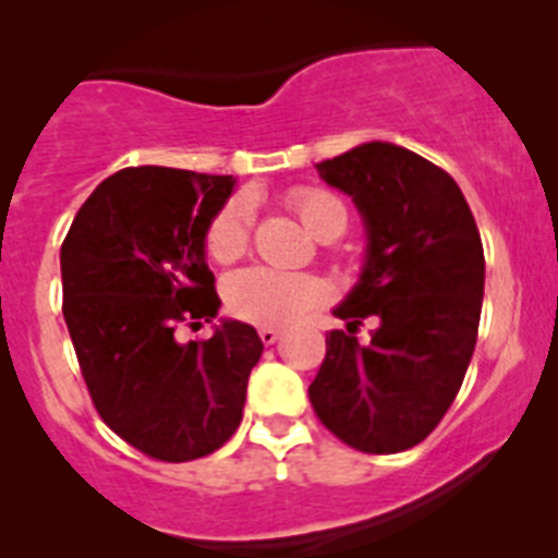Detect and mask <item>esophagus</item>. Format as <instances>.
Masks as SVG:
<instances>
[{"label": "esophagus", "instance_id": "1", "mask_svg": "<svg viewBox=\"0 0 558 558\" xmlns=\"http://www.w3.org/2000/svg\"><path fill=\"white\" fill-rule=\"evenodd\" d=\"M279 338H282V332H279V329H274V327H263V329H259V340H263L265 347H274V343Z\"/></svg>", "mask_w": 558, "mask_h": 558}]
</instances>
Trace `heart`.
Segmentation results:
<instances>
[{
  "mask_svg": "<svg viewBox=\"0 0 558 558\" xmlns=\"http://www.w3.org/2000/svg\"><path fill=\"white\" fill-rule=\"evenodd\" d=\"M290 206L313 236L347 229V206L338 195L315 186L290 192ZM254 209L248 198H231L215 215L206 231V254L220 265H229L245 254L251 243ZM226 307L234 318L265 327H282L324 299V284L307 274H284L274 268H243L226 279Z\"/></svg>",
  "mask_w": 558,
  "mask_h": 558,
  "instance_id": "heart-1",
  "label": "heart"
}]
</instances>
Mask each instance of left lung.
Wrapping results in <instances>:
<instances>
[{
    "label": "left lung",
    "mask_w": 558,
    "mask_h": 558,
    "mask_svg": "<svg viewBox=\"0 0 558 558\" xmlns=\"http://www.w3.org/2000/svg\"><path fill=\"white\" fill-rule=\"evenodd\" d=\"M315 167L352 195L368 248L360 282L335 307L347 332L327 335L310 402L354 450H411L450 411L475 352L486 270L475 218L441 167L391 142ZM363 317L378 318L366 348L353 338Z\"/></svg>",
    "instance_id": "obj_1"
}]
</instances>
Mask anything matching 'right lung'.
I'll return each instance as SVG.
<instances>
[{
    "instance_id": "add662e5",
    "label": "right lung",
    "mask_w": 558,
    "mask_h": 558,
    "mask_svg": "<svg viewBox=\"0 0 558 558\" xmlns=\"http://www.w3.org/2000/svg\"><path fill=\"white\" fill-rule=\"evenodd\" d=\"M231 175L128 167L102 181L61 245L63 318L100 418L156 461H195L240 427L254 327L226 318L209 340L179 343L220 310L206 231Z\"/></svg>"
}]
</instances>
